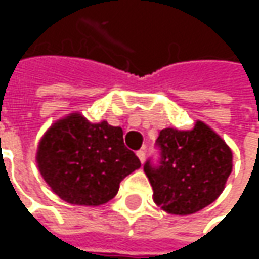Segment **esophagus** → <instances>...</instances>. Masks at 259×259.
Here are the masks:
<instances>
[{
	"label": "esophagus",
	"mask_w": 259,
	"mask_h": 259,
	"mask_svg": "<svg viewBox=\"0 0 259 259\" xmlns=\"http://www.w3.org/2000/svg\"><path fill=\"white\" fill-rule=\"evenodd\" d=\"M137 155H138L140 161H141V163H144L145 161V150L144 148H143V150H140V151H137Z\"/></svg>",
	"instance_id": "esophagus-1"
}]
</instances>
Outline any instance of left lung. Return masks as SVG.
Segmentation results:
<instances>
[{"instance_id":"obj_1","label":"left lung","mask_w":259,"mask_h":259,"mask_svg":"<svg viewBox=\"0 0 259 259\" xmlns=\"http://www.w3.org/2000/svg\"><path fill=\"white\" fill-rule=\"evenodd\" d=\"M157 144L161 148L160 167L147 161L144 171L160 209L186 216L221 196L232 171V151L209 125L196 121L190 130L164 128Z\"/></svg>"}]
</instances>
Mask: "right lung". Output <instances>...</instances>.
Returning <instances> with one entry per match:
<instances>
[{"label":"right lung","instance_id":"right-lung-1","mask_svg":"<svg viewBox=\"0 0 259 259\" xmlns=\"http://www.w3.org/2000/svg\"><path fill=\"white\" fill-rule=\"evenodd\" d=\"M121 126L91 122L72 112L45 133L35 163L52 192L76 206H101L114 199L119 183L141 167L124 144Z\"/></svg>","mask_w":259,"mask_h":259}]
</instances>
